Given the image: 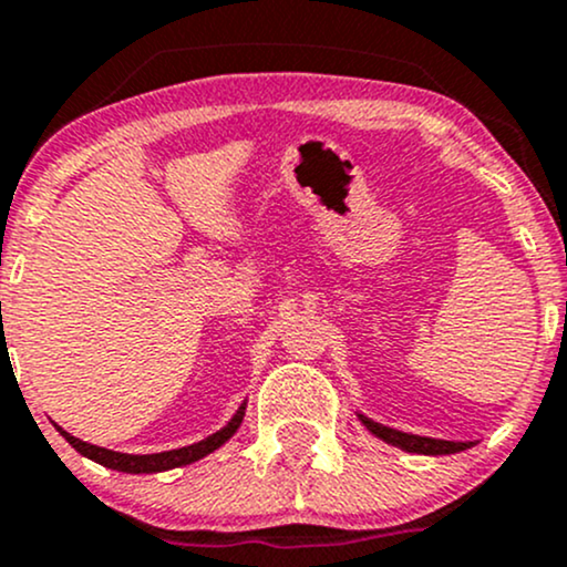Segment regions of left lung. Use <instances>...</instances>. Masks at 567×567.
I'll return each instance as SVG.
<instances>
[{
  "mask_svg": "<svg viewBox=\"0 0 567 567\" xmlns=\"http://www.w3.org/2000/svg\"><path fill=\"white\" fill-rule=\"evenodd\" d=\"M360 421H362V424L368 426V432H370V434H375V437H381L383 442H389V445L402 447V451H408V453H421V455H447V453H458V451H466V447H472V442L432 440V437H419V434L396 432V429H389V426L375 424V421L365 419V415H360Z\"/></svg>",
  "mask_w": 567,
  "mask_h": 567,
  "instance_id": "1",
  "label": "left lung"
}]
</instances>
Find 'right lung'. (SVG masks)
<instances>
[{"instance_id":"obj_1","label":"right lung","mask_w":567,"mask_h":567,"mask_svg":"<svg viewBox=\"0 0 567 567\" xmlns=\"http://www.w3.org/2000/svg\"><path fill=\"white\" fill-rule=\"evenodd\" d=\"M245 419V402L239 405L237 413H234V419L226 424L220 432L210 434V437L194 442V445H186V447H178V451H165V453H148V455H130V453H116V451H109V447H97V445H90V442H82L76 437H71L69 432H63L61 426H58V432L66 437V442L71 447H74L76 453H82L84 458L95 461V464L101 466H109V470H116V472H127V474H152V472H167V470H175V466H186V464H194V461L205 458L207 453L218 451L220 445H224L226 440L231 437L234 432H237L239 424H243Z\"/></svg>"}]
</instances>
